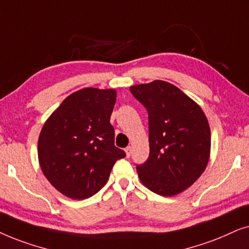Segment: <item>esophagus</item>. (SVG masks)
<instances>
[{"label": "esophagus", "mask_w": 249, "mask_h": 249, "mask_svg": "<svg viewBox=\"0 0 249 249\" xmlns=\"http://www.w3.org/2000/svg\"><path fill=\"white\" fill-rule=\"evenodd\" d=\"M124 150H125V152H126V156H127V157H130V156H131V152H132V147H130V145H128V147L125 148Z\"/></svg>", "instance_id": "esophagus-1"}]
</instances>
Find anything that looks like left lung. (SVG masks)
I'll return each mask as SVG.
<instances>
[{"instance_id":"obj_1","label":"left lung","mask_w":249,"mask_h":249,"mask_svg":"<svg viewBox=\"0 0 249 249\" xmlns=\"http://www.w3.org/2000/svg\"><path fill=\"white\" fill-rule=\"evenodd\" d=\"M131 93L149 118V157L138 165L139 178L155 194L172 197L204 173L211 155V128L197 102L165 81L138 84Z\"/></svg>"}]
</instances>
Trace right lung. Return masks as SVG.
<instances>
[{
  "label": "right lung",
  "mask_w": 249,
  "mask_h": 249,
  "mask_svg": "<svg viewBox=\"0 0 249 249\" xmlns=\"http://www.w3.org/2000/svg\"><path fill=\"white\" fill-rule=\"evenodd\" d=\"M117 92L85 88L68 95L43 125L37 154L53 187L71 199H86L107 183L125 152L115 147L110 116Z\"/></svg>",
  "instance_id": "right-lung-1"
}]
</instances>
